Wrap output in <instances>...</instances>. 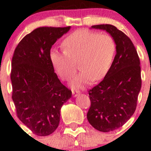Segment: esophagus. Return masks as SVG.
<instances>
[{
    "label": "esophagus",
    "instance_id": "obj_1",
    "mask_svg": "<svg viewBox=\"0 0 151 151\" xmlns=\"http://www.w3.org/2000/svg\"><path fill=\"white\" fill-rule=\"evenodd\" d=\"M80 93V92L77 91H72V95L74 97H76V96H77V95Z\"/></svg>",
    "mask_w": 151,
    "mask_h": 151
}]
</instances>
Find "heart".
Returning a JSON list of instances; mask_svg holds the SVG:
<instances>
[{"instance_id": "1", "label": "heart", "mask_w": 151, "mask_h": 151, "mask_svg": "<svg viewBox=\"0 0 151 151\" xmlns=\"http://www.w3.org/2000/svg\"><path fill=\"white\" fill-rule=\"evenodd\" d=\"M64 52L51 50L50 61L62 79L69 80L75 73V61H79L81 71L71 81L74 88H82L93 80L106 76L116 52V43L107 33L79 29L68 35L62 43Z\"/></svg>"}]
</instances>
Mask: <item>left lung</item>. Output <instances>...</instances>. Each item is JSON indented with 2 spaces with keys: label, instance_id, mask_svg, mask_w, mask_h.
<instances>
[{
  "label": "left lung",
  "instance_id": "8db88e82",
  "mask_svg": "<svg viewBox=\"0 0 151 151\" xmlns=\"http://www.w3.org/2000/svg\"><path fill=\"white\" fill-rule=\"evenodd\" d=\"M106 31L116 43L111 68L99 84L88 91L89 123L97 131L109 132L122 127L134 114L142 86L140 61L131 39L116 26H92Z\"/></svg>",
  "mask_w": 151,
  "mask_h": 151
}]
</instances>
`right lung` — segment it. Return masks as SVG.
<instances>
[{
  "mask_svg": "<svg viewBox=\"0 0 151 151\" xmlns=\"http://www.w3.org/2000/svg\"><path fill=\"white\" fill-rule=\"evenodd\" d=\"M70 29L37 28L20 40L13 55L12 100L17 117L37 136L46 137L57 129L61 107L71 96L49 58L52 46Z\"/></svg>",
  "mask_w": 151,
  "mask_h": 151,
  "instance_id": "obj_1",
  "label": "right lung"
}]
</instances>
